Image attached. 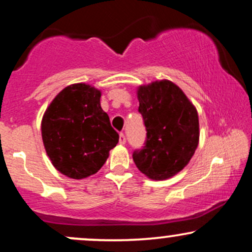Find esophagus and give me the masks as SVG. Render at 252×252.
<instances>
[{
    "label": "esophagus",
    "mask_w": 252,
    "mask_h": 252,
    "mask_svg": "<svg viewBox=\"0 0 252 252\" xmlns=\"http://www.w3.org/2000/svg\"><path fill=\"white\" fill-rule=\"evenodd\" d=\"M120 144H126V135L123 132L120 134Z\"/></svg>",
    "instance_id": "34e87169"
}]
</instances>
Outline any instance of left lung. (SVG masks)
<instances>
[{
  "label": "left lung",
  "instance_id": "1",
  "mask_svg": "<svg viewBox=\"0 0 252 252\" xmlns=\"http://www.w3.org/2000/svg\"><path fill=\"white\" fill-rule=\"evenodd\" d=\"M137 99L147 140L132 158L149 179L166 180L184 169L198 148V111L184 91L166 79L138 86Z\"/></svg>",
  "mask_w": 252,
  "mask_h": 252
}]
</instances>
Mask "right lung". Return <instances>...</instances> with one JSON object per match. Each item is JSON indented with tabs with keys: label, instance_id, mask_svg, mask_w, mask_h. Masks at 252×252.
<instances>
[{
	"label": "right lung",
	"instance_id": "obj_1",
	"mask_svg": "<svg viewBox=\"0 0 252 252\" xmlns=\"http://www.w3.org/2000/svg\"><path fill=\"white\" fill-rule=\"evenodd\" d=\"M100 90L89 84L66 86L46 109L41 135L57 170L71 179L88 178L102 168L120 136L100 106Z\"/></svg>",
	"mask_w": 252,
	"mask_h": 252
}]
</instances>
